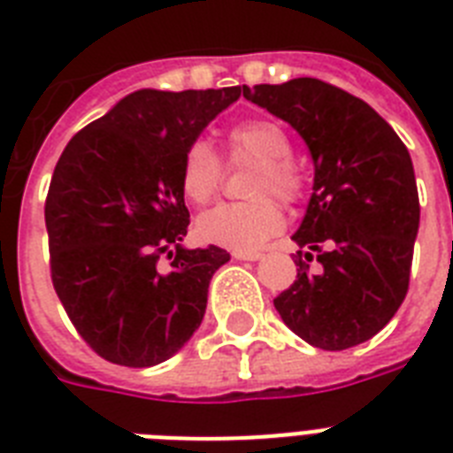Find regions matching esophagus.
I'll list each match as a JSON object with an SVG mask.
<instances>
[{
    "label": "esophagus",
    "instance_id": "1",
    "mask_svg": "<svg viewBox=\"0 0 453 453\" xmlns=\"http://www.w3.org/2000/svg\"><path fill=\"white\" fill-rule=\"evenodd\" d=\"M261 256V251H247V249H234L233 251V258H237V261H258Z\"/></svg>",
    "mask_w": 453,
    "mask_h": 453
}]
</instances>
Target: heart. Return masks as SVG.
I'll use <instances>...</instances> for the list:
<instances>
[{
  "label": "heart",
  "instance_id": "obj_1",
  "mask_svg": "<svg viewBox=\"0 0 453 453\" xmlns=\"http://www.w3.org/2000/svg\"><path fill=\"white\" fill-rule=\"evenodd\" d=\"M230 166L256 164L249 183L251 202H226L197 219L199 240L227 249H256L284 226L280 202L294 204L305 188L303 171L291 155L289 134L273 119H249L227 131ZM226 178V164L206 141H195L180 162V190L192 204H206Z\"/></svg>",
  "mask_w": 453,
  "mask_h": 453
}]
</instances>
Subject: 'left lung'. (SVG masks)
Listing matches in <instances>:
<instances>
[{
    "label": "left lung",
    "mask_w": 453,
    "mask_h": 453,
    "mask_svg": "<svg viewBox=\"0 0 453 453\" xmlns=\"http://www.w3.org/2000/svg\"><path fill=\"white\" fill-rule=\"evenodd\" d=\"M244 98L289 122L308 145L315 185L298 247L317 251L312 275L275 298L284 324L305 343L345 350L376 336L409 291L418 233V190L407 145L362 98L312 77L244 87Z\"/></svg>",
    "instance_id": "1"
}]
</instances>
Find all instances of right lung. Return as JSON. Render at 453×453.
Listing matches in <instances>:
<instances>
[{
	"mask_svg": "<svg viewBox=\"0 0 453 453\" xmlns=\"http://www.w3.org/2000/svg\"><path fill=\"white\" fill-rule=\"evenodd\" d=\"M242 96L143 88L77 131L53 169L44 219L53 289L96 355L122 366L169 359L195 334L226 249H183L180 162Z\"/></svg>",
	"mask_w": 453,
	"mask_h": 453,
	"instance_id": "obj_1",
	"label": "right lung"
}]
</instances>
